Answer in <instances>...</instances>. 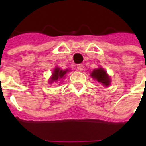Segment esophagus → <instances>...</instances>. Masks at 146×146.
I'll return each mask as SVG.
<instances>
[{"instance_id":"obj_1","label":"esophagus","mask_w":146,"mask_h":146,"mask_svg":"<svg viewBox=\"0 0 146 146\" xmlns=\"http://www.w3.org/2000/svg\"><path fill=\"white\" fill-rule=\"evenodd\" d=\"M76 67H77V70H79V71H82L83 69H84V66H83L82 64H78L76 66Z\"/></svg>"}]
</instances>
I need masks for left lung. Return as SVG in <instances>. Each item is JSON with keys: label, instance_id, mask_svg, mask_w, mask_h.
Listing matches in <instances>:
<instances>
[{"label": "left lung", "instance_id": "8db88e82", "mask_svg": "<svg viewBox=\"0 0 146 146\" xmlns=\"http://www.w3.org/2000/svg\"><path fill=\"white\" fill-rule=\"evenodd\" d=\"M91 76L93 79L98 80V82L102 84L105 87H108L110 84V77L106 72L102 68L95 69L91 73Z\"/></svg>", "mask_w": 146, "mask_h": 146}]
</instances>
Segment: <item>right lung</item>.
Masks as SVG:
<instances>
[{"mask_svg":"<svg viewBox=\"0 0 146 146\" xmlns=\"http://www.w3.org/2000/svg\"><path fill=\"white\" fill-rule=\"evenodd\" d=\"M69 70H61L60 68L58 67H55L54 69V71L52 73V76H51V80H50V82H57V81H59L62 79H63L64 77L66 76V73L68 72Z\"/></svg>","mask_w":146,"mask_h":146,"instance_id":"right-lung-1","label":"right lung"}]
</instances>
